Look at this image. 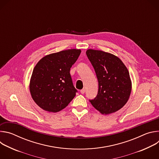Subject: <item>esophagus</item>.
<instances>
[{"mask_svg":"<svg viewBox=\"0 0 159 159\" xmlns=\"http://www.w3.org/2000/svg\"><path fill=\"white\" fill-rule=\"evenodd\" d=\"M80 93L82 94L85 93V89H82L80 90Z\"/></svg>","mask_w":159,"mask_h":159,"instance_id":"34e87169","label":"esophagus"}]
</instances>
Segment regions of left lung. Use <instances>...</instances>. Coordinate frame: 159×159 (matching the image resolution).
Wrapping results in <instances>:
<instances>
[{
    "label": "left lung",
    "mask_w": 159,
    "mask_h": 159,
    "mask_svg": "<svg viewBox=\"0 0 159 159\" xmlns=\"http://www.w3.org/2000/svg\"><path fill=\"white\" fill-rule=\"evenodd\" d=\"M86 55L99 84L97 96L89 101L103 115L118 111L127 102L131 91L127 68L118 57L109 53L89 49Z\"/></svg>",
    "instance_id": "obj_1"
}]
</instances>
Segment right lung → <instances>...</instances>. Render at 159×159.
Listing matches in <instances>:
<instances>
[{
    "instance_id": "1",
    "label": "right lung",
    "mask_w": 159,
    "mask_h": 159,
    "mask_svg": "<svg viewBox=\"0 0 159 159\" xmlns=\"http://www.w3.org/2000/svg\"><path fill=\"white\" fill-rule=\"evenodd\" d=\"M80 50L70 49L42 58L34 66L30 84L34 101L43 110L57 112L66 107L77 90L70 74Z\"/></svg>"
}]
</instances>
